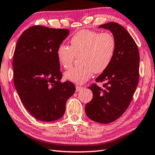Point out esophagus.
<instances>
[{
  "label": "esophagus",
  "mask_w": 155,
  "mask_h": 155,
  "mask_svg": "<svg viewBox=\"0 0 155 155\" xmlns=\"http://www.w3.org/2000/svg\"><path fill=\"white\" fill-rule=\"evenodd\" d=\"M81 89H83V87H82L78 86V85H77V86H76V91L77 92L80 91Z\"/></svg>",
  "instance_id": "34e87169"
}]
</instances>
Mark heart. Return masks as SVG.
<instances>
[{"label": "heart", "mask_w": 155, "mask_h": 155, "mask_svg": "<svg viewBox=\"0 0 155 155\" xmlns=\"http://www.w3.org/2000/svg\"><path fill=\"white\" fill-rule=\"evenodd\" d=\"M71 46L61 44L57 49L61 64L68 68L77 56H81L79 67H72L64 72V78L72 83L82 84L87 81L93 72L101 73L109 67L114 57L117 42L113 35L83 29L71 39Z\"/></svg>", "instance_id": "b5f03b06"}]
</instances>
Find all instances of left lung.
Listing matches in <instances>:
<instances>
[{
  "label": "left lung",
  "instance_id": "1",
  "mask_svg": "<svg viewBox=\"0 0 155 155\" xmlns=\"http://www.w3.org/2000/svg\"><path fill=\"white\" fill-rule=\"evenodd\" d=\"M99 27L111 31L117 49L109 67L96 78L97 83H104L103 87L95 83L88 87L93 97L85 112L91 120L108 124L118 119L133 99L139 83L140 56L135 41L123 26L111 22Z\"/></svg>",
  "mask_w": 155,
  "mask_h": 155
}]
</instances>
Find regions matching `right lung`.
Returning a JSON list of instances; mask_svg holds the SVG:
<instances>
[{
  "label": "right lung",
  "mask_w": 155,
  "mask_h": 155,
  "mask_svg": "<svg viewBox=\"0 0 155 155\" xmlns=\"http://www.w3.org/2000/svg\"><path fill=\"white\" fill-rule=\"evenodd\" d=\"M69 34L66 28L35 25L22 32L13 56L14 84L22 104L38 120L50 122L64 114L74 84L61 83L57 49Z\"/></svg>",
  "instance_id": "add662e5"
}]
</instances>
